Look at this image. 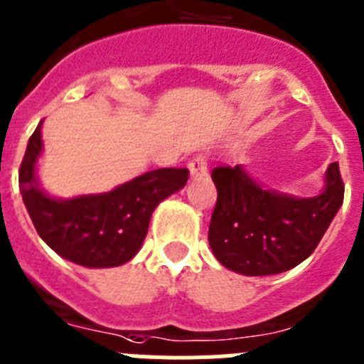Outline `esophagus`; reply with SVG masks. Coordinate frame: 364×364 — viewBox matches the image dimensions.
I'll return each mask as SVG.
<instances>
[{"mask_svg": "<svg viewBox=\"0 0 364 364\" xmlns=\"http://www.w3.org/2000/svg\"><path fill=\"white\" fill-rule=\"evenodd\" d=\"M188 168H190V174L194 176V178H199V176H205L206 174V161L203 156H196L192 161L188 163Z\"/></svg>", "mask_w": 364, "mask_h": 364, "instance_id": "1", "label": "esophagus"}]
</instances>
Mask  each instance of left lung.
<instances>
[{"label": "left lung", "mask_w": 364, "mask_h": 364, "mask_svg": "<svg viewBox=\"0 0 364 364\" xmlns=\"http://www.w3.org/2000/svg\"><path fill=\"white\" fill-rule=\"evenodd\" d=\"M218 201L208 227L215 259L243 276H272L303 263L343 205L339 163H330L314 198L267 188L243 165L212 170Z\"/></svg>", "instance_id": "left-lung-1"}]
</instances>
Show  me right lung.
Returning <instances> with one entry per match:
<instances>
[{"instance_id":"1","label":"right lung","mask_w":364,"mask_h":364,"mask_svg":"<svg viewBox=\"0 0 364 364\" xmlns=\"http://www.w3.org/2000/svg\"><path fill=\"white\" fill-rule=\"evenodd\" d=\"M41 127L28 139L19 168V190L39 237L58 255L87 268L129 263L146 237L156 206L188 181L186 168H158L110 192L61 199L45 192L38 179L43 152Z\"/></svg>"}]
</instances>
